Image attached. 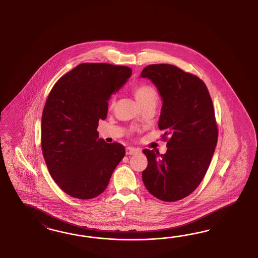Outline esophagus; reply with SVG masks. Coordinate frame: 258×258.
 <instances>
[{
    "instance_id": "34e87169",
    "label": "esophagus",
    "mask_w": 258,
    "mask_h": 258,
    "mask_svg": "<svg viewBox=\"0 0 258 258\" xmlns=\"http://www.w3.org/2000/svg\"><path fill=\"white\" fill-rule=\"evenodd\" d=\"M139 152V149H134V148H131V147H127L125 149V154L126 155H134L136 153Z\"/></svg>"
}]
</instances>
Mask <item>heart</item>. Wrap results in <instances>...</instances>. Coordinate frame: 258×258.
Here are the masks:
<instances>
[{
    "label": "heart",
    "mask_w": 258,
    "mask_h": 258,
    "mask_svg": "<svg viewBox=\"0 0 258 258\" xmlns=\"http://www.w3.org/2000/svg\"><path fill=\"white\" fill-rule=\"evenodd\" d=\"M133 94L136 98L139 105H145L148 103H155L156 104L158 100V93L154 87L143 83L138 86L135 87L133 89ZM114 105V99H111L110 101V106L112 107Z\"/></svg>",
    "instance_id": "b5f03b06"
}]
</instances>
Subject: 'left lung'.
Listing matches in <instances>:
<instances>
[{
	"label": "left lung",
	"instance_id": "1",
	"mask_svg": "<svg viewBox=\"0 0 258 258\" xmlns=\"http://www.w3.org/2000/svg\"><path fill=\"white\" fill-rule=\"evenodd\" d=\"M163 98L158 126L167 151L144 149L148 166L145 186L157 199L177 202L199 186L218 143V125L211 96L203 80L170 64H151L141 73Z\"/></svg>",
	"mask_w": 258,
	"mask_h": 258
}]
</instances>
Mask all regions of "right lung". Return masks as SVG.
I'll return each instance as SVG.
<instances>
[{
	"label": "right lung",
	"instance_id": "right-lung-1",
	"mask_svg": "<svg viewBox=\"0 0 258 258\" xmlns=\"http://www.w3.org/2000/svg\"><path fill=\"white\" fill-rule=\"evenodd\" d=\"M133 72L126 66L81 63L59 78L48 95L41 116V149L53 180L79 200L100 195L125 156L119 143L98 139L109 97Z\"/></svg>",
	"mask_w": 258,
	"mask_h": 258
}]
</instances>
